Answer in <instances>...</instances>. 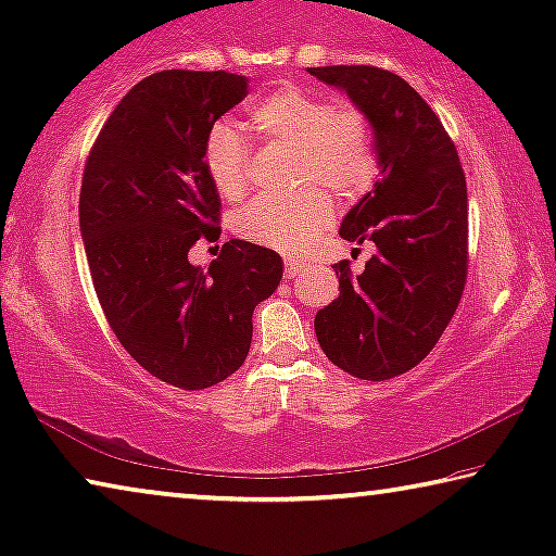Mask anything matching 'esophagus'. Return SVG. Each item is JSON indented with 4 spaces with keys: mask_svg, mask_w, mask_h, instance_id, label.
<instances>
[{
    "mask_svg": "<svg viewBox=\"0 0 556 556\" xmlns=\"http://www.w3.org/2000/svg\"><path fill=\"white\" fill-rule=\"evenodd\" d=\"M304 271V264L296 262V260H285V277L287 279H294Z\"/></svg>",
    "mask_w": 556,
    "mask_h": 556,
    "instance_id": "34e87169",
    "label": "esophagus"
}]
</instances>
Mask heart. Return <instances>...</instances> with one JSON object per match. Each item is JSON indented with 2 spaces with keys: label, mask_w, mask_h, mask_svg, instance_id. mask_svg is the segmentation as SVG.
<instances>
[{
  "label": "heart",
  "mask_w": 556,
  "mask_h": 556,
  "mask_svg": "<svg viewBox=\"0 0 556 556\" xmlns=\"http://www.w3.org/2000/svg\"><path fill=\"white\" fill-rule=\"evenodd\" d=\"M262 138L296 148L294 185L319 181L343 200L358 198L378 175V148L371 121L356 105H337L304 86L277 88L250 109ZM202 161L223 198L237 200L247 188V151L240 130L217 121L202 143ZM333 205L319 186H304L287 198H257L237 213L235 230L247 242L279 252H304L324 227Z\"/></svg>",
  "instance_id": "obj_1"
}]
</instances>
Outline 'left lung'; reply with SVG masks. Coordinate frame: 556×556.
Returning a JSON list of instances; mask_svg holds the SVG:
<instances>
[{"instance_id":"1","label":"left lung","mask_w":556,"mask_h":556,"mask_svg":"<svg viewBox=\"0 0 556 556\" xmlns=\"http://www.w3.org/2000/svg\"><path fill=\"white\" fill-rule=\"evenodd\" d=\"M371 121L381 178L343 217L339 235L371 240L361 275L333 264L339 299L316 314L324 354L364 381L410 371L460 304L468 277V188L451 136L422 96L376 66H316Z\"/></svg>"}]
</instances>
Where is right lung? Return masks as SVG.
Masks as SVG:
<instances>
[{
    "label": "right lung",
    "mask_w": 556,
    "mask_h": 556,
    "mask_svg": "<svg viewBox=\"0 0 556 556\" xmlns=\"http://www.w3.org/2000/svg\"><path fill=\"white\" fill-rule=\"evenodd\" d=\"M247 96V76L151 74L123 96L88 153L78 225L101 309L148 374L182 391L210 389L244 364L254 306L281 281V257L230 240L207 269L200 237H219V195L202 143Z\"/></svg>",
    "instance_id": "add662e5"
}]
</instances>
